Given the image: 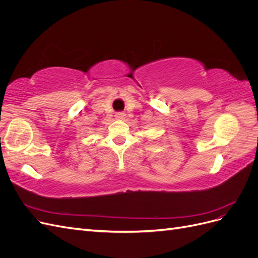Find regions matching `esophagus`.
Segmentation results:
<instances>
[{
  "label": "esophagus",
  "mask_w": 258,
  "mask_h": 258,
  "mask_svg": "<svg viewBox=\"0 0 258 258\" xmlns=\"http://www.w3.org/2000/svg\"><path fill=\"white\" fill-rule=\"evenodd\" d=\"M115 117H116L117 119H123V118H124V113H122V112L116 113V114H115Z\"/></svg>",
  "instance_id": "34e87169"
}]
</instances>
